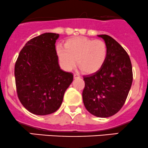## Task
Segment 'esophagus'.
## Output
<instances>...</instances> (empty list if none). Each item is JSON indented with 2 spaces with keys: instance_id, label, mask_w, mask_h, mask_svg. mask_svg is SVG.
<instances>
[{
  "instance_id": "34e87169",
  "label": "esophagus",
  "mask_w": 148,
  "mask_h": 148,
  "mask_svg": "<svg viewBox=\"0 0 148 148\" xmlns=\"http://www.w3.org/2000/svg\"><path fill=\"white\" fill-rule=\"evenodd\" d=\"M74 79H78L80 77V76H79V74H74Z\"/></svg>"
}]
</instances>
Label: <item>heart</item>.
Returning <instances> with one entry per match:
<instances>
[{"instance_id":"b5f03b06","label":"heart","mask_w":148,"mask_h":148,"mask_svg":"<svg viewBox=\"0 0 148 148\" xmlns=\"http://www.w3.org/2000/svg\"><path fill=\"white\" fill-rule=\"evenodd\" d=\"M57 53L62 66L65 70H71L77 64L85 74H94L103 66L108 47L101 40H94L80 36L69 39L64 47H57Z\"/></svg>"}]
</instances>
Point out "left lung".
Here are the masks:
<instances>
[{"label":"left lung","instance_id":"left-lung-1","mask_svg":"<svg viewBox=\"0 0 148 148\" xmlns=\"http://www.w3.org/2000/svg\"><path fill=\"white\" fill-rule=\"evenodd\" d=\"M105 41L108 55L103 66L96 73L84 77L82 93L86 110L99 118L118 113L125 103L133 82V70L126 51L109 35H98Z\"/></svg>","mask_w":148,"mask_h":148}]
</instances>
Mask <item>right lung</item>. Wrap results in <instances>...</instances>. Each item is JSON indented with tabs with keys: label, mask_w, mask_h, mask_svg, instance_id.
I'll return each mask as SVG.
<instances>
[{
	"label": "right lung",
	"mask_w": 148,
	"mask_h": 148,
	"mask_svg": "<svg viewBox=\"0 0 148 148\" xmlns=\"http://www.w3.org/2000/svg\"><path fill=\"white\" fill-rule=\"evenodd\" d=\"M60 35L46 32L31 39L15 65L17 94L23 106L35 115L57 111L73 74L60 69L55 49Z\"/></svg>",
	"instance_id": "add662e5"
}]
</instances>
